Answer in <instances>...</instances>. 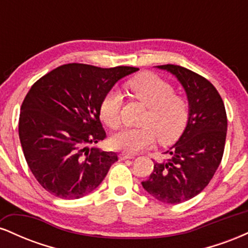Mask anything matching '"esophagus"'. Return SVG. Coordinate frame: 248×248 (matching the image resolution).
Returning a JSON list of instances; mask_svg holds the SVG:
<instances>
[{"mask_svg": "<svg viewBox=\"0 0 248 248\" xmlns=\"http://www.w3.org/2000/svg\"><path fill=\"white\" fill-rule=\"evenodd\" d=\"M119 157H120L121 161H124V160H132L134 158L133 155H129V154H126V153H122L119 155Z\"/></svg>", "mask_w": 248, "mask_h": 248, "instance_id": "obj_1", "label": "esophagus"}]
</instances>
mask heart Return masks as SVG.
Instances as JSON below:
<instances>
[{
	"instance_id": "obj_1",
	"label": "heart",
	"mask_w": 248,
	"mask_h": 248,
	"mask_svg": "<svg viewBox=\"0 0 248 248\" xmlns=\"http://www.w3.org/2000/svg\"><path fill=\"white\" fill-rule=\"evenodd\" d=\"M127 88L135 99L148 108L142 128H124L110 138V146L115 150L136 154L153 146L156 136L162 143L175 141L183 133L189 119V106L181 96L175 95L169 82L153 73L130 79ZM121 95L118 91H109L100 102L101 120L110 128L120 124Z\"/></svg>"
}]
</instances>
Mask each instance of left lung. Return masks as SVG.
Returning a JSON list of instances; mask_svg holds the SVG:
<instances>
[{
    "label": "left lung",
    "mask_w": 248,
    "mask_h": 248,
    "mask_svg": "<svg viewBox=\"0 0 248 248\" xmlns=\"http://www.w3.org/2000/svg\"><path fill=\"white\" fill-rule=\"evenodd\" d=\"M186 91L189 119L179 139L167 150L168 161L154 162L142 186L162 203L178 204L203 191L223 158L227 132L224 102L204 77L178 65H160Z\"/></svg>",
    "instance_id": "1"
}]
</instances>
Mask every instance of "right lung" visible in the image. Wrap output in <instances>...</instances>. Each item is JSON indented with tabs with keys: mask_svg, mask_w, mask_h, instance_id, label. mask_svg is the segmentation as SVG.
<instances>
[{
	"mask_svg": "<svg viewBox=\"0 0 248 248\" xmlns=\"http://www.w3.org/2000/svg\"><path fill=\"white\" fill-rule=\"evenodd\" d=\"M139 71L66 64L37 80L21 107L18 134L31 172L56 197L78 199L100 186L118 155L96 147L106 138L99 107L124 77Z\"/></svg>",
	"mask_w": 248,
	"mask_h": 248,
	"instance_id": "obj_1",
	"label": "right lung"
}]
</instances>
